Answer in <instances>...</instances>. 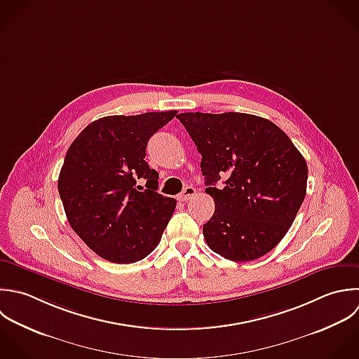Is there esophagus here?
Listing matches in <instances>:
<instances>
[{"label": "esophagus", "mask_w": 359, "mask_h": 359, "mask_svg": "<svg viewBox=\"0 0 359 359\" xmlns=\"http://www.w3.org/2000/svg\"><path fill=\"white\" fill-rule=\"evenodd\" d=\"M194 194H196V189L191 187V186H187V187L177 196V200H179V201H187V200L191 198Z\"/></svg>", "instance_id": "obj_1"}]
</instances>
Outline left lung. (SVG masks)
<instances>
[{
	"mask_svg": "<svg viewBox=\"0 0 359 359\" xmlns=\"http://www.w3.org/2000/svg\"><path fill=\"white\" fill-rule=\"evenodd\" d=\"M201 154L205 193L215 211L204 239L232 262L256 260L273 250L291 228L306 196L308 165L273 121L246 113H180ZM226 179L224 189L215 187Z\"/></svg>",
	"mask_w": 359,
	"mask_h": 359,
	"instance_id": "obj_1",
	"label": "left lung"
}]
</instances>
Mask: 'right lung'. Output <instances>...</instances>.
Returning <instances> with one entry per match:
<instances>
[{
	"label": "right lung",
	"mask_w": 359,
	"mask_h": 359,
	"mask_svg": "<svg viewBox=\"0 0 359 359\" xmlns=\"http://www.w3.org/2000/svg\"><path fill=\"white\" fill-rule=\"evenodd\" d=\"M176 113L102 117L67 151L58 176L65 215L88 248L107 262L145 259L173 215L176 200L156 191L159 175L145 162V149ZM138 181L146 182L145 189Z\"/></svg>",
	"instance_id": "add662e5"
}]
</instances>
